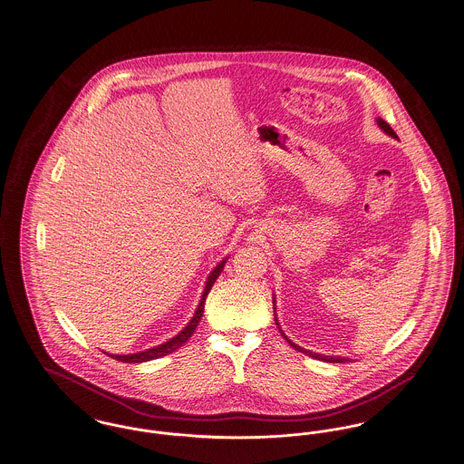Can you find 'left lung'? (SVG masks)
Returning <instances> with one entry per match:
<instances>
[{"label":"left lung","instance_id":"left-lung-1","mask_svg":"<svg viewBox=\"0 0 464 464\" xmlns=\"http://www.w3.org/2000/svg\"><path fill=\"white\" fill-rule=\"evenodd\" d=\"M377 125L381 127V130H384L388 135H392V137H395V139H397V133H395V130H393V129H392V127H390L382 118H377ZM273 304H275V297H273ZM275 322H276V325H278L276 314H275ZM278 329H280V327H278ZM280 332H282V329H280ZM282 335L287 339L288 344H290L294 350H297V352H301V353L308 354L311 358H316V360H322V362H329V363H344V362H348V358H344V356H325V354L313 353V352H309V350H304V348H301V346L294 344L284 332H282Z\"/></svg>","mask_w":464,"mask_h":464}]
</instances>
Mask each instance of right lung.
<instances>
[{"label": "right lung", "mask_w": 464, "mask_h": 464, "mask_svg": "<svg viewBox=\"0 0 464 464\" xmlns=\"http://www.w3.org/2000/svg\"><path fill=\"white\" fill-rule=\"evenodd\" d=\"M224 265H226V259L221 261L219 265L216 266V267L212 269V273L208 275L207 284H205V288H203V294H201V299H199L198 308L195 311L193 318L189 320V324H188L182 331L179 332L176 337L169 339L167 343H163V344H160V346L150 348V350H146V352H140V353L110 354L111 358L118 360V362H123V363H142V362H150V360H155V358L165 356V354H170L172 352L179 350V348H180V346H182V344H184V343L193 335V332L197 331V325H198L199 320H201V316H203L205 299H207V295H208L210 288L214 285V282H216V280H218V276L221 275Z\"/></svg>", "instance_id": "obj_1"}]
</instances>
